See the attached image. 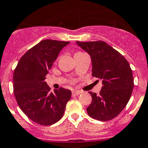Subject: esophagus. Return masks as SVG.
<instances>
[{
  "label": "esophagus",
  "instance_id": "obj_1",
  "mask_svg": "<svg viewBox=\"0 0 148 148\" xmlns=\"http://www.w3.org/2000/svg\"><path fill=\"white\" fill-rule=\"evenodd\" d=\"M81 93H82L81 91H77V90H76V91H74V92H72V95H80Z\"/></svg>",
  "mask_w": 148,
  "mask_h": 148
}]
</instances>
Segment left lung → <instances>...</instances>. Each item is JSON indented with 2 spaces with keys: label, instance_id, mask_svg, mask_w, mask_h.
Listing matches in <instances>:
<instances>
[{
  "label": "left lung",
  "instance_id": "1",
  "mask_svg": "<svg viewBox=\"0 0 148 148\" xmlns=\"http://www.w3.org/2000/svg\"><path fill=\"white\" fill-rule=\"evenodd\" d=\"M76 42L91 56L92 76L102 80L99 95L89 92L92 101L87 108L88 114L100 121L114 119L126 107L134 88L129 63L106 42Z\"/></svg>",
  "mask_w": 148,
  "mask_h": 148
}]
</instances>
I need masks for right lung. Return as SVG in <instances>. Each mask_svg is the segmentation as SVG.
Wrapping results in <instances>:
<instances>
[{
    "instance_id": "obj_1",
    "label": "right lung",
    "mask_w": 148,
    "mask_h": 148,
    "mask_svg": "<svg viewBox=\"0 0 148 148\" xmlns=\"http://www.w3.org/2000/svg\"><path fill=\"white\" fill-rule=\"evenodd\" d=\"M69 42L42 40L21 56L13 74L14 94L21 111L35 123L49 126L64 116L71 90L50 92L46 75L60 52Z\"/></svg>"
}]
</instances>
